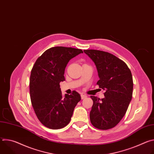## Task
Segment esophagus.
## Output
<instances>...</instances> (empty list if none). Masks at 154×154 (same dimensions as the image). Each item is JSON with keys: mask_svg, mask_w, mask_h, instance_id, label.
<instances>
[{"mask_svg": "<svg viewBox=\"0 0 154 154\" xmlns=\"http://www.w3.org/2000/svg\"><path fill=\"white\" fill-rule=\"evenodd\" d=\"M86 97H87V96H86V95H85V94H81V99H85Z\"/></svg>", "mask_w": 154, "mask_h": 154, "instance_id": "34e87169", "label": "esophagus"}]
</instances>
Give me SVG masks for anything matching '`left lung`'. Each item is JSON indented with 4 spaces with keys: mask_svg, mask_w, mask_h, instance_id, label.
I'll list each match as a JSON object with an SVG mask.
<instances>
[{
    "mask_svg": "<svg viewBox=\"0 0 154 154\" xmlns=\"http://www.w3.org/2000/svg\"><path fill=\"white\" fill-rule=\"evenodd\" d=\"M84 52L95 63L100 88L105 97L94 96L90 114V121L96 128L108 130L115 127L125 115L133 93V79L124 61L106 52L90 49Z\"/></svg>",
    "mask_w": 154,
    "mask_h": 154,
    "instance_id": "left-lung-1",
    "label": "left lung"
}]
</instances>
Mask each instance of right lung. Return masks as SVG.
<instances>
[{"mask_svg": "<svg viewBox=\"0 0 154 154\" xmlns=\"http://www.w3.org/2000/svg\"><path fill=\"white\" fill-rule=\"evenodd\" d=\"M83 53L79 49L57 46L46 50L35 61L30 77L32 105L39 121L51 129H60L70 122L75 106L81 100L73 91L63 96L60 83L65 80L69 61Z\"/></svg>", "mask_w": 154, "mask_h": 154, "instance_id": "1", "label": "right lung"}]
</instances>
